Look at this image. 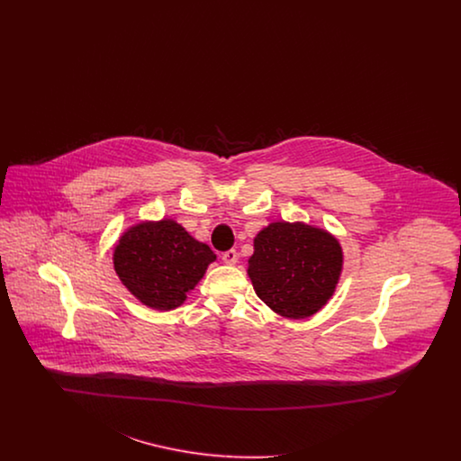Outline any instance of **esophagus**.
<instances>
[{
    "label": "esophagus",
    "mask_w": 461,
    "mask_h": 461,
    "mask_svg": "<svg viewBox=\"0 0 461 461\" xmlns=\"http://www.w3.org/2000/svg\"><path fill=\"white\" fill-rule=\"evenodd\" d=\"M221 259H222V263L230 264V266H233V264H237L239 261V254H237V250H226L222 256H221Z\"/></svg>",
    "instance_id": "esophagus-1"
}]
</instances>
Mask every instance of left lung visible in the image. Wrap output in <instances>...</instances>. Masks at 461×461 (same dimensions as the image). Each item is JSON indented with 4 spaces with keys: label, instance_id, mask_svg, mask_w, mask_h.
Wrapping results in <instances>:
<instances>
[{
    "label": "left lung",
    "instance_id": "left-lung-1",
    "mask_svg": "<svg viewBox=\"0 0 461 461\" xmlns=\"http://www.w3.org/2000/svg\"><path fill=\"white\" fill-rule=\"evenodd\" d=\"M342 269V249L304 222H273L254 239L249 276L275 312L301 320L327 304Z\"/></svg>",
    "mask_w": 461,
    "mask_h": 461
}]
</instances>
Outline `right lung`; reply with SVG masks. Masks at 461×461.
<instances>
[{
  "label": "right lung",
  "mask_w": 461,
  "mask_h": 461,
  "mask_svg": "<svg viewBox=\"0 0 461 461\" xmlns=\"http://www.w3.org/2000/svg\"><path fill=\"white\" fill-rule=\"evenodd\" d=\"M214 259L209 245L192 239L175 221L164 220L128 230L115 247L113 267L145 306L169 311L185 303Z\"/></svg>",
  "instance_id": "obj_1"
}]
</instances>
